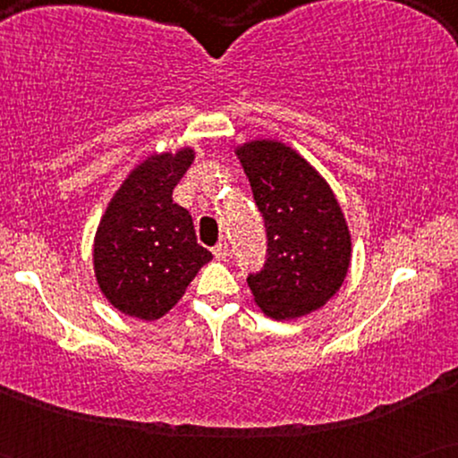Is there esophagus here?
I'll use <instances>...</instances> for the list:
<instances>
[{"label": "esophagus", "mask_w": 458, "mask_h": 458, "mask_svg": "<svg viewBox=\"0 0 458 458\" xmlns=\"http://www.w3.org/2000/svg\"><path fill=\"white\" fill-rule=\"evenodd\" d=\"M212 254H215V259L216 260H225L229 256V248H227V243H216L215 248H212Z\"/></svg>", "instance_id": "esophagus-1"}]
</instances>
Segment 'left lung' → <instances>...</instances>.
Segmentation results:
<instances>
[{"instance_id": "8db88e82", "label": "left lung", "mask_w": 458, "mask_h": 458, "mask_svg": "<svg viewBox=\"0 0 458 458\" xmlns=\"http://www.w3.org/2000/svg\"><path fill=\"white\" fill-rule=\"evenodd\" d=\"M267 229V260L248 275L254 302L287 321L321 309L350 267V231L334 191L296 149L254 140L235 149Z\"/></svg>"}]
</instances>
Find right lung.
<instances>
[{
	"label": "right lung",
	"mask_w": 458,
	"mask_h": 458,
	"mask_svg": "<svg viewBox=\"0 0 458 458\" xmlns=\"http://www.w3.org/2000/svg\"><path fill=\"white\" fill-rule=\"evenodd\" d=\"M193 156L191 148L148 156L99 221L93 271L106 300L124 315L141 321L165 317L212 259L196 240L190 212L173 202Z\"/></svg>",
	"instance_id": "add662e5"
}]
</instances>
